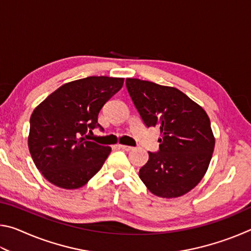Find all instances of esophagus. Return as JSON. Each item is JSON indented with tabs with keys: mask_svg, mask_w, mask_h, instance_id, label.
<instances>
[{
	"mask_svg": "<svg viewBox=\"0 0 251 251\" xmlns=\"http://www.w3.org/2000/svg\"><path fill=\"white\" fill-rule=\"evenodd\" d=\"M118 147L122 148L123 151H126L133 150V147H131V146H127V145H118Z\"/></svg>",
	"mask_w": 251,
	"mask_h": 251,
	"instance_id": "esophagus-1",
	"label": "esophagus"
}]
</instances>
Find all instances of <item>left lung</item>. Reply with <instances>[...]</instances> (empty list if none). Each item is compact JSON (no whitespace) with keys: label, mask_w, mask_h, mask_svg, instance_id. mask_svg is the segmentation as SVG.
<instances>
[{"label":"left lung","mask_w":251,"mask_h":251,"mask_svg":"<svg viewBox=\"0 0 251 251\" xmlns=\"http://www.w3.org/2000/svg\"><path fill=\"white\" fill-rule=\"evenodd\" d=\"M131 100L147 127L159 126L158 152L139 169L151 194L176 198L202 179L215 148L210 120L201 106L175 87L126 78Z\"/></svg>","instance_id":"obj_1"}]
</instances>
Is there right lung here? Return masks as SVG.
Listing matches in <instances>:
<instances>
[{
  "label": "right lung",
  "mask_w": 251,
  "mask_h": 251,
  "mask_svg": "<svg viewBox=\"0 0 251 251\" xmlns=\"http://www.w3.org/2000/svg\"><path fill=\"white\" fill-rule=\"evenodd\" d=\"M124 78L90 76L66 83L33 110L28 150L50 184L64 189L84 186L103 166L112 148L87 141L100 127V110L121 90Z\"/></svg>",
  "instance_id": "1"
}]
</instances>
